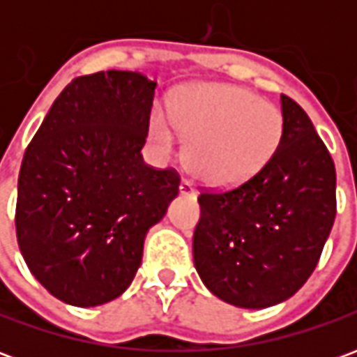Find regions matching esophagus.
<instances>
[{"label":"esophagus","instance_id":"obj_1","mask_svg":"<svg viewBox=\"0 0 357 357\" xmlns=\"http://www.w3.org/2000/svg\"><path fill=\"white\" fill-rule=\"evenodd\" d=\"M179 193L187 195V197H197V189H195V185L189 179H181V183H179Z\"/></svg>","mask_w":357,"mask_h":357}]
</instances>
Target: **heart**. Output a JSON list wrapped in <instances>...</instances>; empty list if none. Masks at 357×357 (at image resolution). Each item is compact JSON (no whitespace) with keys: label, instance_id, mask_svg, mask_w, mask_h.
Segmentation results:
<instances>
[{"label":"heart","instance_id":"obj_1","mask_svg":"<svg viewBox=\"0 0 357 357\" xmlns=\"http://www.w3.org/2000/svg\"><path fill=\"white\" fill-rule=\"evenodd\" d=\"M185 143L189 170L204 183H245L271 160L284 132L283 114L255 91L225 84H202L174 101L172 118L156 109L149 135L162 155L176 147V130Z\"/></svg>","mask_w":357,"mask_h":357}]
</instances>
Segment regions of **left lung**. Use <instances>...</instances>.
<instances>
[{
  "label": "left lung",
  "instance_id": "left-lung-1",
  "mask_svg": "<svg viewBox=\"0 0 357 357\" xmlns=\"http://www.w3.org/2000/svg\"><path fill=\"white\" fill-rule=\"evenodd\" d=\"M284 132L262 170L199 197L195 268L212 294L239 307L291 298L312 275L337 216L335 162L304 109L281 95Z\"/></svg>",
  "mask_w": 357,
  "mask_h": 357
}]
</instances>
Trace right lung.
<instances>
[{
    "instance_id": "add662e5",
    "label": "right lung",
    "mask_w": 357,
    "mask_h": 357,
    "mask_svg": "<svg viewBox=\"0 0 357 357\" xmlns=\"http://www.w3.org/2000/svg\"><path fill=\"white\" fill-rule=\"evenodd\" d=\"M155 88L130 70L74 78L26 147L15 212L20 255L66 304L118 298L141 266L149 227L178 197V172L141 156Z\"/></svg>"
}]
</instances>
